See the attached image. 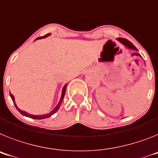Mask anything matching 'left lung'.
<instances>
[{"mask_svg": "<svg viewBox=\"0 0 158 158\" xmlns=\"http://www.w3.org/2000/svg\"><path fill=\"white\" fill-rule=\"evenodd\" d=\"M118 39L121 41V43H122V44L126 45L129 48H133V49H134V50H137V48H136V47L134 46V45H133V44L129 41V40H128L127 39H125V38H118ZM133 55H137V56L139 55V56H141L139 53H133Z\"/></svg>", "mask_w": 158, "mask_h": 158, "instance_id": "obj_1", "label": "left lung"}]
</instances>
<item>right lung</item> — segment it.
I'll return each instance as SVG.
<instances>
[{"label": "right lung", "instance_id": "add662e5", "mask_svg": "<svg viewBox=\"0 0 158 158\" xmlns=\"http://www.w3.org/2000/svg\"><path fill=\"white\" fill-rule=\"evenodd\" d=\"M48 35H49V33H48V34H46V35H45V36H44V37H38V38H37V39L44 38V37H48ZM65 89H66V85H64V88H63V89H62V95H61V98H60V102H59L58 105H57V106H56V108H55L54 110H52V111H51L50 113H49V114H44V115H31V114H27L26 112L22 111V110H19L18 108L17 107V106H16V104H15V102H14V97H13V94H10V97H11L12 100H13V103H14L15 106H16V108H17V110H18V111L20 112V113H21V114H22L23 116H25V117H28V118H33V119H44V118H49V117H51V116H52V114H54L55 113H56V112L57 111V110H58V109H59V108H60V104H61V102H62V101H63V98H64V94H65Z\"/></svg>", "mask_w": 158, "mask_h": 158}]
</instances>
